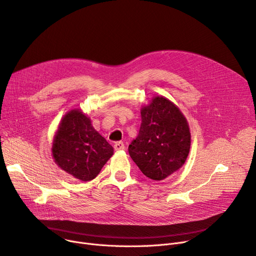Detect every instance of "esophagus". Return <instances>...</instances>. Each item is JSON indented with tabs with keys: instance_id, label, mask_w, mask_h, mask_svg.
I'll return each mask as SVG.
<instances>
[{
	"instance_id": "obj_1",
	"label": "esophagus",
	"mask_w": 256,
	"mask_h": 256,
	"mask_svg": "<svg viewBox=\"0 0 256 256\" xmlns=\"http://www.w3.org/2000/svg\"><path fill=\"white\" fill-rule=\"evenodd\" d=\"M114 148L115 150H124L126 148V145L122 141H118L114 144Z\"/></svg>"
}]
</instances>
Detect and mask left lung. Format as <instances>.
<instances>
[{
    "mask_svg": "<svg viewBox=\"0 0 256 256\" xmlns=\"http://www.w3.org/2000/svg\"><path fill=\"white\" fill-rule=\"evenodd\" d=\"M138 136L128 154L144 176L163 180L184 164L190 152L189 124L178 108L164 96H156L141 109Z\"/></svg>",
    "mask_w": 256,
    "mask_h": 256,
    "instance_id": "obj_1",
    "label": "left lung"
}]
</instances>
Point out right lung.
I'll list each match as a JSON object with an SVG mask.
<instances>
[{"label": "right lung", "instance_id": "right-lung-1", "mask_svg": "<svg viewBox=\"0 0 256 256\" xmlns=\"http://www.w3.org/2000/svg\"><path fill=\"white\" fill-rule=\"evenodd\" d=\"M113 152V147L94 130L90 118L78 109L64 115L52 147L55 163L82 182L96 178Z\"/></svg>", "mask_w": 256, "mask_h": 256}]
</instances>
